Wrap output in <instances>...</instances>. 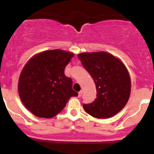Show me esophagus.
<instances>
[{
	"label": "esophagus",
	"mask_w": 154,
	"mask_h": 154,
	"mask_svg": "<svg viewBox=\"0 0 154 154\" xmlns=\"http://www.w3.org/2000/svg\"><path fill=\"white\" fill-rule=\"evenodd\" d=\"M82 93H83L82 91H80L79 92V97L82 96Z\"/></svg>",
	"instance_id": "34e87169"
}]
</instances>
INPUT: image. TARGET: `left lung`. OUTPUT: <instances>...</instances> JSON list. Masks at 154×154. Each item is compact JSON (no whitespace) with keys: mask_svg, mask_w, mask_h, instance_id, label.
<instances>
[{"mask_svg":"<svg viewBox=\"0 0 154 154\" xmlns=\"http://www.w3.org/2000/svg\"><path fill=\"white\" fill-rule=\"evenodd\" d=\"M78 57L93 78L97 89L94 101L83 104L85 112L97 119L115 116L123 109L131 93V79L125 66L104 51L82 53Z\"/></svg>","mask_w":154,"mask_h":154,"instance_id":"obj_1","label":"left lung"}]
</instances>
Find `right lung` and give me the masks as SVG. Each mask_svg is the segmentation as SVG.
Listing matches in <instances>:
<instances>
[{"label":"right lung","instance_id":"right-lung-1","mask_svg":"<svg viewBox=\"0 0 154 154\" xmlns=\"http://www.w3.org/2000/svg\"><path fill=\"white\" fill-rule=\"evenodd\" d=\"M74 57L72 52L50 50L32 57L23 67L18 82V92L24 106L35 116L49 119L63 110L71 97L72 81L64 74Z\"/></svg>","mask_w":154,"mask_h":154}]
</instances>
